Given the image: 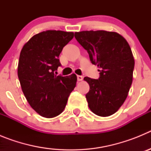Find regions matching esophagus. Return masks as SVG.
I'll use <instances>...</instances> for the list:
<instances>
[{
    "mask_svg": "<svg viewBox=\"0 0 151 151\" xmlns=\"http://www.w3.org/2000/svg\"><path fill=\"white\" fill-rule=\"evenodd\" d=\"M77 79H78V81H82L83 80V77L82 76H77Z\"/></svg>",
    "mask_w": 151,
    "mask_h": 151,
    "instance_id": "34e87169",
    "label": "esophagus"
}]
</instances>
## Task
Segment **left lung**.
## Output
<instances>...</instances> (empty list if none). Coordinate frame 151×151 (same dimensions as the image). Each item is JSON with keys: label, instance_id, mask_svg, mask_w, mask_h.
<instances>
[{"label": "left lung", "instance_id": "left-lung-1", "mask_svg": "<svg viewBox=\"0 0 151 151\" xmlns=\"http://www.w3.org/2000/svg\"><path fill=\"white\" fill-rule=\"evenodd\" d=\"M75 38L100 68L98 79L84 78L90 87L85 95L88 107L100 116L113 115L123 104L132 83L134 60L130 46L115 32L82 31L75 32Z\"/></svg>", "mask_w": 151, "mask_h": 151}]
</instances>
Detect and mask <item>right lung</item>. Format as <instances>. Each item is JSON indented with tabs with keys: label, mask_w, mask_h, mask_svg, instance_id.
<instances>
[{
	"label": "right lung",
	"mask_w": 151,
	"mask_h": 151,
	"mask_svg": "<svg viewBox=\"0 0 151 151\" xmlns=\"http://www.w3.org/2000/svg\"><path fill=\"white\" fill-rule=\"evenodd\" d=\"M74 33L47 30L35 35L24 45L18 63V78L29 105L41 116L53 118L66 106L76 87V75H54L61 66L59 56Z\"/></svg>",
	"instance_id": "obj_1"
}]
</instances>
